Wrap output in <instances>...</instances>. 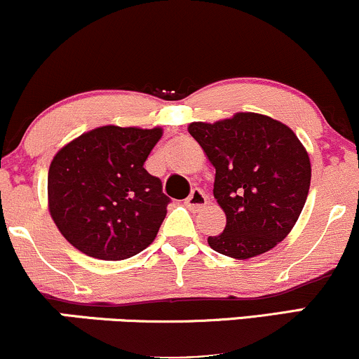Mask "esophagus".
Returning <instances> with one entry per match:
<instances>
[{"label":"esophagus","mask_w":359,"mask_h":359,"mask_svg":"<svg viewBox=\"0 0 359 359\" xmlns=\"http://www.w3.org/2000/svg\"><path fill=\"white\" fill-rule=\"evenodd\" d=\"M185 208L189 209H201L208 204V196L201 191V189H194V191L189 194V197L185 199Z\"/></svg>","instance_id":"34e87169"}]
</instances>
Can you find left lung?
<instances>
[{
    "mask_svg": "<svg viewBox=\"0 0 359 359\" xmlns=\"http://www.w3.org/2000/svg\"><path fill=\"white\" fill-rule=\"evenodd\" d=\"M187 130L216 168L212 194L226 214L224 231L209 236V246L248 259L285 240L311 187V158L297 135L250 111L214 123L194 121Z\"/></svg>",
    "mask_w": 359,
    "mask_h": 359,
    "instance_id": "1",
    "label": "left lung"
}]
</instances>
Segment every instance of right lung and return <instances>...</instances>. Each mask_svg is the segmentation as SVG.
<instances>
[{
	"mask_svg": "<svg viewBox=\"0 0 359 359\" xmlns=\"http://www.w3.org/2000/svg\"><path fill=\"white\" fill-rule=\"evenodd\" d=\"M162 135L160 126L106 125L57 151L48 167V212L74 248L119 262L154 243L168 197L143 163Z\"/></svg>",
	"mask_w": 359,
	"mask_h": 359,
	"instance_id": "right-lung-1",
	"label": "right lung"
}]
</instances>
